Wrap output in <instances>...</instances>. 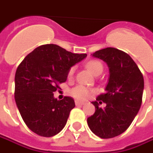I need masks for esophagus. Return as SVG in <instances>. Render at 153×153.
Wrapping results in <instances>:
<instances>
[{
    "mask_svg": "<svg viewBox=\"0 0 153 153\" xmlns=\"http://www.w3.org/2000/svg\"><path fill=\"white\" fill-rule=\"evenodd\" d=\"M83 104H84V102H83L75 101V105H76V106H82V105H83Z\"/></svg>",
    "mask_w": 153,
    "mask_h": 153,
    "instance_id": "obj_1",
    "label": "esophagus"
}]
</instances>
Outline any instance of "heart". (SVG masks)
<instances>
[{
    "label": "heart",
    "mask_w": 153,
    "mask_h": 153,
    "mask_svg": "<svg viewBox=\"0 0 153 153\" xmlns=\"http://www.w3.org/2000/svg\"><path fill=\"white\" fill-rule=\"evenodd\" d=\"M86 68L90 72L95 75H98L102 72L103 65L97 60H91L86 64ZM74 73V68H70L68 72V76L72 77ZM94 93V90L83 85H78L70 90L71 96L77 100H86Z\"/></svg>",
    "instance_id": "b5f03b06"
}]
</instances>
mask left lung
<instances>
[{"label":"left lung","mask_w":153,"mask_h":153,"mask_svg":"<svg viewBox=\"0 0 153 153\" xmlns=\"http://www.w3.org/2000/svg\"><path fill=\"white\" fill-rule=\"evenodd\" d=\"M93 56L107 64L110 78L106 93L92 102L96 111L87 121L97 136L111 138L124 133L138 114L144 88L143 76L131 57L116 48L97 51ZM102 103L105 106L101 108Z\"/></svg>","instance_id":"1"}]
</instances>
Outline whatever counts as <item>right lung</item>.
<instances>
[{
    "instance_id": "1",
    "label": "right lung",
    "mask_w": 153,
    "mask_h": 153,
    "mask_svg": "<svg viewBox=\"0 0 153 153\" xmlns=\"http://www.w3.org/2000/svg\"><path fill=\"white\" fill-rule=\"evenodd\" d=\"M87 56L55 44L39 46L26 56L15 73V99L24 121L32 131L52 137L66 124L75 106L70 97L57 100L54 92L66 81L70 67Z\"/></svg>"
}]
</instances>
